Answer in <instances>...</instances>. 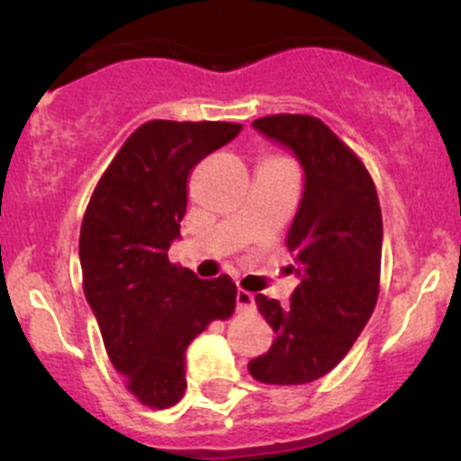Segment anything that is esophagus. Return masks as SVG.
I'll list each match as a JSON object with an SVG mask.
<instances>
[{"instance_id": "esophagus-1", "label": "esophagus", "mask_w": 461, "mask_h": 461, "mask_svg": "<svg viewBox=\"0 0 461 461\" xmlns=\"http://www.w3.org/2000/svg\"><path fill=\"white\" fill-rule=\"evenodd\" d=\"M236 305H239L240 312H254L257 303H254V294L248 290L236 292Z\"/></svg>"}]
</instances>
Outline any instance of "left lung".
<instances>
[{
	"label": "left lung",
	"instance_id": "1",
	"mask_svg": "<svg viewBox=\"0 0 461 461\" xmlns=\"http://www.w3.org/2000/svg\"><path fill=\"white\" fill-rule=\"evenodd\" d=\"M254 129L294 153L305 185L285 240L301 283L287 305L257 294L276 339L248 368L260 384H310L350 352L376 305L379 198L359 156L319 118L267 115L254 120Z\"/></svg>",
	"mask_w": 461,
	"mask_h": 461
}]
</instances>
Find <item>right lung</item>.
I'll return each mask as SVG.
<instances>
[{"instance_id": "obj_1", "label": "right lung", "mask_w": 461, "mask_h": 461, "mask_svg": "<svg viewBox=\"0 0 461 461\" xmlns=\"http://www.w3.org/2000/svg\"><path fill=\"white\" fill-rule=\"evenodd\" d=\"M240 129L236 122H144L88 201L80 230L82 285L111 364L149 408L183 399L187 346L236 308L227 274L204 281L169 263L167 252L187 212L189 174Z\"/></svg>"}]
</instances>
